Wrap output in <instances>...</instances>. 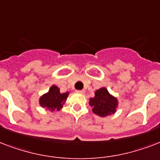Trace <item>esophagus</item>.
<instances>
[{
	"label": "esophagus",
	"mask_w": 160,
	"mask_h": 160,
	"mask_svg": "<svg viewBox=\"0 0 160 160\" xmlns=\"http://www.w3.org/2000/svg\"><path fill=\"white\" fill-rule=\"evenodd\" d=\"M77 92L80 94H83L84 92H85V91H84V90H78V91H77Z\"/></svg>",
	"instance_id": "obj_1"
}]
</instances>
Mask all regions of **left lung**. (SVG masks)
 Masks as SVG:
<instances>
[{
  "label": "left lung",
  "instance_id": "obj_1",
  "mask_svg": "<svg viewBox=\"0 0 160 160\" xmlns=\"http://www.w3.org/2000/svg\"><path fill=\"white\" fill-rule=\"evenodd\" d=\"M89 105L95 114L104 118L116 112L118 101L106 88H101L95 92V96L89 99Z\"/></svg>",
  "mask_w": 160,
  "mask_h": 160
}]
</instances>
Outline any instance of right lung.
Wrapping results in <instances>:
<instances>
[{
  "mask_svg": "<svg viewBox=\"0 0 160 160\" xmlns=\"http://www.w3.org/2000/svg\"><path fill=\"white\" fill-rule=\"evenodd\" d=\"M68 95L69 92L62 93L58 87L52 85L48 92L41 96L39 98V104L41 105V107L44 108L51 112L59 111L62 108Z\"/></svg>",
  "mask_w": 160,
  "mask_h": 160,
  "instance_id": "1",
  "label": "right lung"
}]
</instances>
